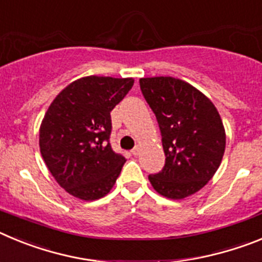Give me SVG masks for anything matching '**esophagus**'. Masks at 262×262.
Instances as JSON below:
<instances>
[{"label":"esophagus","instance_id":"obj_1","mask_svg":"<svg viewBox=\"0 0 262 262\" xmlns=\"http://www.w3.org/2000/svg\"><path fill=\"white\" fill-rule=\"evenodd\" d=\"M131 154H133L134 156H138V155H139V147H135V148H134L133 151H131Z\"/></svg>","mask_w":262,"mask_h":262}]
</instances>
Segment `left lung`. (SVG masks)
<instances>
[{
	"mask_svg": "<svg viewBox=\"0 0 262 262\" xmlns=\"http://www.w3.org/2000/svg\"><path fill=\"white\" fill-rule=\"evenodd\" d=\"M145 101L156 115L165 165L148 180L155 190L182 200L201 190L223 159L226 131L214 103L193 85L174 77L139 80Z\"/></svg>",
	"mask_w": 262,
	"mask_h": 262,
	"instance_id": "left-lung-1",
	"label": "left lung"
}]
</instances>
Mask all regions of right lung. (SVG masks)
<instances>
[{"instance_id":"right-lung-1","label":"right lung","mask_w":262,"mask_h":262,"mask_svg":"<svg viewBox=\"0 0 262 262\" xmlns=\"http://www.w3.org/2000/svg\"><path fill=\"white\" fill-rule=\"evenodd\" d=\"M134 78L88 76L62 89L39 129L46 165L67 193L82 201L105 196L114 186L122 155L111 148V110L126 97Z\"/></svg>"}]
</instances>
